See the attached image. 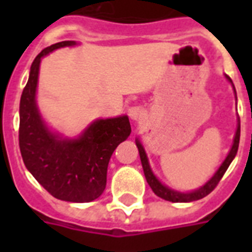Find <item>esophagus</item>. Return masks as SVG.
<instances>
[{
  "label": "esophagus",
  "mask_w": 252,
  "mask_h": 252,
  "mask_svg": "<svg viewBox=\"0 0 252 252\" xmlns=\"http://www.w3.org/2000/svg\"><path fill=\"white\" fill-rule=\"evenodd\" d=\"M143 115V109L140 106H131L129 109H128V116H129V119L131 120H139L140 119V116Z\"/></svg>",
  "instance_id": "34e87169"
}]
</instances>
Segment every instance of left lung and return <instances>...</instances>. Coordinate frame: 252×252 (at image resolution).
<instances>
[{
    "instance_id": "left-lung-1",
    "label": "left lung",
    "mask_w": 252,
    "mask_h": 252,
    "mask_svg": "<svg viewBox=\"0 0 252 252\" xmlns=\"http://www.w3.org/2000/svg\"><path fill=\"white\" fill-rule=\"evenodd\" d=\"M227 79L229 81V82L232 83L231 78L227 77ZM239 140H240V120H239L238 123V128H236V133H235V139H233L232 148H231V151H229V154L227 155L225 160L222 162L221 166H220L219 170L215 173V175H213L211 180L206 182L205 185L201 186L200 189L194 190V191H190V193L177 191V190H173V189H170V188H167V186L162 185V184L158 181V178L154 175L153 170H151L150 163H148L146 151H144V148H143L142 143L139 142L137 139H136V146H137V150H139V155H140V160H142L143 171H144V175H146V180H147L148 185H150V188L153 189L154 193L158 195V197H160V198H163V200L166 201H171V202H190V201H195V200H200V198H204L205 195L209 194L212 190L216 188L217 184L220 182V180L222 178L224 173L227 171V169L229 167V164H231V162H232L233 158H235L236 153H238Z\"/></svg>"
}]
</instances>
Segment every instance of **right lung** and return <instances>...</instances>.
Segmentation results:
<instances>
[{
    "instance_id": "obj_1",
    "label": "right lung",
    "mask_w": 252,
    "mask_h": 252,
    "mask_svg": "<svg viewBox=\"0 0 252 252\" xmlns=\"http://www.w3.org/2000/svg\"><path fill=\"white\" fill-rule=\"evenodd\" d=\"M71 40L47 47L32 62L20 99L19 144L27 169L58 200L90 202L102 194L106 170L116 147L131 133L128 116L95 120L78 139H62L48 131L36 105L41 58Z\"/></svg>"
}]
</instances>
